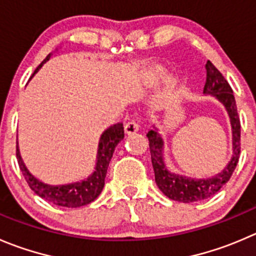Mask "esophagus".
Wrapping results in <instances>:
<instances>
[{
    "label": "esophagus",
    "instance_id": "esophagus-1",
    "mask_svg": "<svg viewBox=\"0 0 256 256\" xmlns=\"http://www.w3.org/2000/svg\"><path fill=\"white\" fill-rule=\"evenodd\" d=\"M138 128H140V124H138L134 119L128 120L124 124V132H126V134H133V133L137 132Z\"/></svg>",
    "mask_w": 256,
    "mask_h": 256
}]
</instances>
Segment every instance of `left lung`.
<instances>
[{
    "label": "left lung",
    "mask_w": 256,
    "mask_h": 256,
    "mask_svg": "<svg viewBox=\"0 0 256 256\" xmlns=\"http://www.w3.org/2000/svg\"><path fill=\"white\" fill-rule=\"evenodd\" d=\"M206 82L204 86V94H210L224 104L230 116L231 130H232V157L228 166L218 174L206 180H194L188 177L174 174L167 170L163 158V140L158 130L153 126L148 130L147 137L150 140V150L152 166L154 170V178L158 188L168 198L178 202H196L206 200L220 191L221 187L230 180L240 157V119L236 109V102L234 98L232 89L228 80L214 66L212 62H206Z\"/></svg>",
    "instance_id": "1"
}]
</instances>
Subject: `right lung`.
Instances as JSON below:
<instances>
[{
	"mask_svg": "<svg viewBox=\"0 0 256 256\" xmlns=\"http://www.w3.org/2000/svg\"><path fill=\"white\" fill-rule=\"evenodd\" d=\"M50 56L51 54H48L46 59L38 65L35 72H38V70L50 59ZM123 138L124 130L122 123L114 124V126H109L108 130H104L103 134L100 136V140H99L96 171L90 174L88 178L82 180L80 182H74V184L52 186V184H48L38 181L36 177H34L30 174L28 167L25 166V163L21 158L20 150H18V143L16 146L17 162H18L20 170L22 171L24 177H25L30 188L36 194H38L41 198L46 200V201L54 204V205L62 206V208H80V206L93 202L94 200L100 194V192L103 191L109 162L113 157L116 144Z\"/></svg>",
	"mask_w": 256,
	"mask_h": 256,
	"instance_id": "obj_1",
	"label": "right lung"
}]
</instances>
